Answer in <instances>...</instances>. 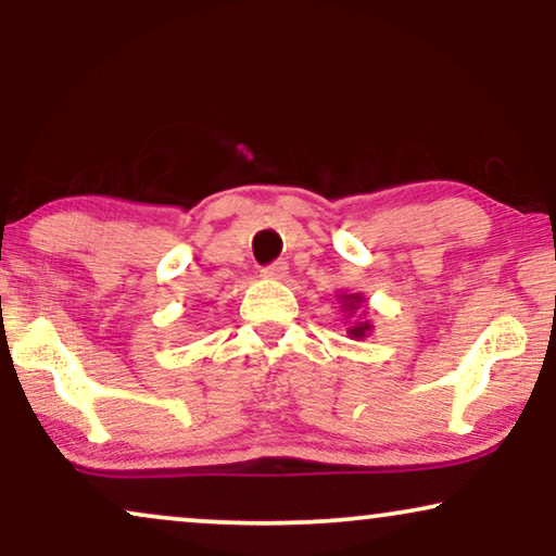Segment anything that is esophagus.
I'll return each instance as SVG.
<instances>
[{
    "label": "esophagus",
    "instance_id": "34e87169",
    "mask_svg": "<svg viewBox=\"0 0 556 556\" xmlns=\"http://www.w3.org/2000/svg\"><path fill=\"white\" fill-rule=\"evenodd\" d=\"M263 278H270V280H283L288 276V263L286 261H273L270 265H265L261 270Z\"/></svg>",
    "mask_w": 556,
    "mask_h": 556
}]
</instances>
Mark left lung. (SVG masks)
Here are the masks:
<instances>
[{"mask_svg": "<svg viewBox=\"0 0 556 556\" xmlns=\"http://www.w3.org/2000/svg\"><path fill=\"white\" fill-rule=\"evenodd\" d=\"M346 301H352V306H354V303H362L359 295H349ZM367 331H369V324L364 321V324H359V326H354V329L349 331V333H352V337H364V333H367Z\"/></svg>", "mask_w": 556, "mask_h": 556, "instance_id": "obj_1", "label": "left lung"}]
</instances>
